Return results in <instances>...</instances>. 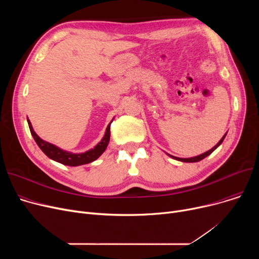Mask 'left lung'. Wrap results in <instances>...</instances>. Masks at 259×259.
Here are the masks:
<instances>
[{
    "mask_svg": "<svg viewBox=\"0 0 259 259\" xmlns=\"http://www.w3.org/2000/svg\"><path fill=\"white\" fill-rule=\"evenodd\" d=\"M226 135H227V133L224 135V137L222 138V140L217 143L212 149H210L209 151H207V152H205V153H202V154H200V155H197V156H194V157H189V158H182V157H176V156H173V155H170V154H168L170 157H172V158H174V159H176V160H180V161H185V162H196V161H199V160H201V159H203L205 157H207L208 155H210L215 149L219 147V146H221L222 145V143L224 142V140H225V138H226Z\"/></svg>",
    "mask_w": 259,
    "mask_h": 259,
    "instance_id": "obj_1",
    "label": "left lung"
}]
</instances>
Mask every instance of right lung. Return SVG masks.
<instances>
[{
  "label": "right lung",
  "instance_id": "obj_1",
  "mask_svg": "<svg viewBox=\"0 0 259 259\" xmlns=\"http://www.w3.org/2000/svg\"><path fill=\"white\" fill-rule=\"evenodd\" d=\"M113 119L110 121V124L107 126L105 135L101 140V142L94 148H92V149H90V150L83 152V153H72L69 151H66V150H63V149L57 147L56 145H52L46 141H43L34 132L31 122L28 118H27V121H28V126H29L31 135L33 137L35 143L37 144L40 150H42L50 159L56 160V161L60 162V164H63L66 166L76 167V166L89 164V162L98 159L104 153V151L106 150V148L109 144V141H110V125L113 121Z\"/></svg>",
  "mask_w": 259,
  "mask_h": 259
}]
</instances>
